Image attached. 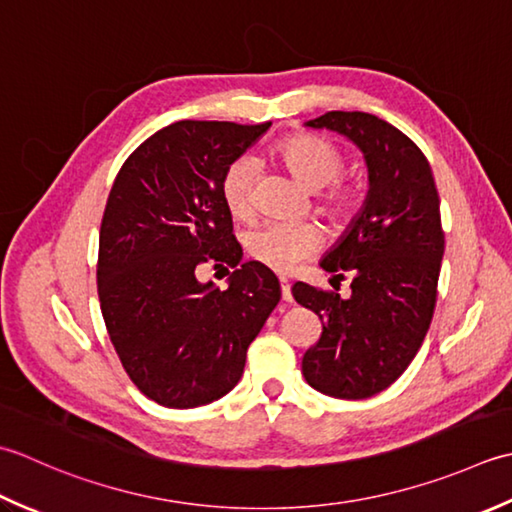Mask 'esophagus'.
<instances>
[{
	"mask_svg": "<svg viewBox=\"0 0 512 512\" xmlns=\"http://www.w3.org/2000/svg\"><path fill=\"white\" fill-rule=\"evenodd\" d=\"M278 283H280V296H283V300H285V302L294 300V298H291V285H289V280H287V278H280Z\"/></svg>",
	"mask_w": 512,
	"mask_h": 512,
	"instance_id": "34e87169",
	"label": "esophagus"
}]
</instances>
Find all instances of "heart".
Instances as JSON below:
<instances>
[{"label":"heart","mask_w":512,"mask_h":512,"mask_svg":"<svg viewBox=\"0 0 512 512\" xmlns=\"http://www.w3.org/2000/svg\"><path fill=\"white\" fill-rule=\"evenodd\" d=\"M276 152L309 190H318L314 205L320 216L333 225L351 221L360 192L356 183L342 179L347 156L336 141L314 132H298L280 141ZM254 179L256 163L249 156H238L223 172L221 198L236 221L254 216ZM320 247L322 232L316 223H267L245 238L247 256L278 274H289Z\"/></svg>","instance_id":"heart-1"}]
</instances>
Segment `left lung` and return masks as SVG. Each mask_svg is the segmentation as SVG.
<instances>
[{"label":"left lung","mask_w":512,"mask_h":512,"mask_svg":"<svg viewBox=\"0 0 512 512\" xmlns=\"http://www.w3.org/2000/svg\"><path fill=\"white\" fill-rule=\"evenodd\" d=\"M307 125L356 143L371 187L360 216L320 263L336 274L331 285L351 276V294L300 280L291 287L322 322L302 375L331 398L362 400L400 378L431 327L444 256L440 196L424 152L375 114L333 110Z\"/></svg>","instance_id":"8db88e82"}]
</instances>
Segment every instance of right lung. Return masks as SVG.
I'll return each mask as SVG.
<instances>
[{"label":"right lung","instance_id":"add662e5","mask_svg":"<svg viewBox=\"0 0 512 512\" xmlns=\"http://www.w3.org/2000/svg\"><path fill=\"white\" fill-rule=\"evenodd\" d=\"M267 123L176 121L134 150L99 229L97 291L112 347L145 398L194 409L232 391L280 300L274 271L241 263L221 179ZM210 262L230 287L198 284Z\"/></svg>","mask_w":512,"mask_h":512}]
</instances>
